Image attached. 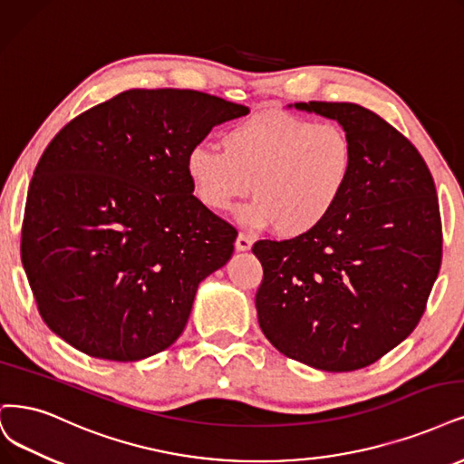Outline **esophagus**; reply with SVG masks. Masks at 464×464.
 Masks as SVG:
<instances>
[{
  "label": "esophagus",
  "instance_id": "obj_1",
  "mask_svg": "<svg viewBox=\"0 0 464 464\" xmlns=\"http://www.w3.org/2000/svg\"><path fill=\"white\" fill-rule=\"evenodd\" d=\"M251 246H253V237H249L247 234H237V237H236L237 251H247V249H251Z\"/></svg>",
  "mask_w": 464,
  "mask_h": 464
}]
</instances>
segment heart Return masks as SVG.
<instances>
[{"mask_svg": "<svg viewBox=\"0 0 464 464\" xmlns=\"http://www.w3.org/2000/svg\"><path fill=\"white\" fill-rule=\"evenodd\" d=\"M220 150L198 146L186 157L196 198L211 211H239L251 227H270L285 237L311 234L335 211L353 172V143L342 126L259 111L220 136Z\"/></svg>", "mask_w": 464, "mask_h": 464, "instance_id": "1", "label": "heart"}]
</instances>
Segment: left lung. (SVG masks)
Returning a JSON list of instances; mask_svg holds the SVG:
<instances>
[{
    "mask_svg": "<svg viewBox=\"0 0 464 464\" xmlns=\"http://www.w3.org/2000/svg\"><path fill=\"white\" fill-rule=\"evenodd\" d=\"M294 107L342 124L353 172L316 230L255 242L259 326L280 353L313 369H364L417 328L438 278L434 179L417 148L372 111L330 102Z\"/></svg>",
    "mask_w": 464,
    "mask_h": 464,
    "instance_id": "1",
    "label": "left lung"
}]
</instances>
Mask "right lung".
I'll list each match as a JSON object with an SVG mask.
<instances>
[{"mask_svg":"<svg viewBox=\"0 0 464 464\" xmlns=\"http://www.w3.org/2000/svg\"><path fill=\"white\" fill-rule=\"evenodd\" d=\"M246 105L126 90L63 126L32 177L21 259L44 323L82 353L130 362L182 334L236 228L191 194L186 157Z\"/></svg>","mask_w":464,"mask_h":464,"instance_id":"right-lung-1","label":"right lung"}]
</instances>
